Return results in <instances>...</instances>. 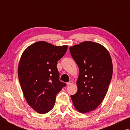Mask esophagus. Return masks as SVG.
<instances>
[{
	"mask_svg": "<svg viewBox=\"0 0 130 130\" xmlns=\"http://www.w3.org/2000/svg\"><path fill=\"white\" fill-rule=\"evenodd\" d=\"M73 84V81L71 80V81H69L68 83H67V85H72V84Z\"/></svg>",
	"mask_w": 130,
	"mask_h": 130,
	"instance_id": "obj_1",
	"label": "esophagus"
}]
</instances>
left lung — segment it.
<instances>
[{"label": "left lung", "mask_w": 130, "mask_h": 130, "mask_svg": "<svg viewBox=\"0 0 130 130\" xmlns=\"http://www.w3.org/2000/svg\"><path fill=\"white\" fill-rule=\"evenodd\" d=\"M71 56L78 65V90L71 95L81 113L94 110L101 104L112 77L113 65L107 49L99 43L84 41L71 46Z\"/></svg>", "instance_id": "obj_1"}]
</instances>
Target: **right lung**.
<instances>
[{"mask_svg": "<svg viewBox=\"0 0 130 130\" xmlns=\"http://www.w3.org/2000/svg\"><path fill=\"white\" fill-rule=\"evenodd\" d=\"M67 46L38 41L25 49L18 65L20 85L28 105L40 114L52 109L55 97L66 84L59 80L57 62Z\"/></svg>", "mask_w": 130, "mask_h": 130, "instance_id": "add662e5", "label": "right lung"}]
</instances>
